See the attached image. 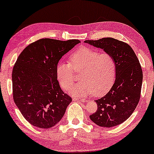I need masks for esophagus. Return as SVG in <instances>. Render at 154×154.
<instances>
[{
  "label": "esophagus",
  "instance_id": "obj_1",
  "mask_svg": "<svg viewBox=\"0 0 154 154\" xmlns=\"http://www.w3.org/2000/svg\"><path fill=\"white\" fill-rule=\"evenodd\" d=\"M73 100L78 101V102H87V100L85 99H79V98H73Z\"/></svg>",
  "mask_w": 154,
  "mask_h": 154
}]
</instances>
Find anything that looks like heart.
Masks as SVG:
<instances>
[{
    "instance_id": "obj_1",
    "label": "heart",
    "mask_w": 154,
    "mask_h": 154,
    "mask_svg": "<svg viewBox=\"0 0 154 154\" xmlns=\"http://www.w3.org/2000/svg\"><path fill=\"white\" fill-rule=\"evenodd\" d=\"M69 63L58 64L57 77L61 87L68 89L75 82L74 72H80L82 82L69 90L71 95L83 97L93 93L94 96L99 97L112 87L115 75V63L111 55L84 48L69 57Z\"/></svg>"
}]
</instances>
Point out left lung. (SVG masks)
Masks as SVG:
<instances>
[{"label":"left lung","mask_w":154,"mask_h":154,"mask_svg":"<svg viewBox=\"0 0 154 154\" xmlns=\"http://www.w3.org/2000/svg\"><path fill=\"white\" fill-rule=\"evenodd\" d=\"M85 43L102 49L115 60L114 84L104 97L95 100L97 110L89 117L99 126H116L130 117L139 102L143 83L139 60L129 45L111 37Z\"/></svg>","instance_id":"1"}]
</instances>
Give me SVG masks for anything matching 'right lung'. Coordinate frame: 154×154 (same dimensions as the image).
<instances>
[{
	"mask_svg": "<svg viewBox=\"0 0 154 154\" xmlns=\"http://www.w3.org/2000/svg\"><path fill=\"white\" fill-rule=\"evenodd\" d=\"M80 40L41 39L25 48L12 72L13 97L28 122L48 129L59 123L72 102L57 77L59 60Z\"/></svg>",
	"mask_w": 154,
	"mask_h": 154,
	"instance_id": "1",
	"label": "right lung"
}]
</instances>
